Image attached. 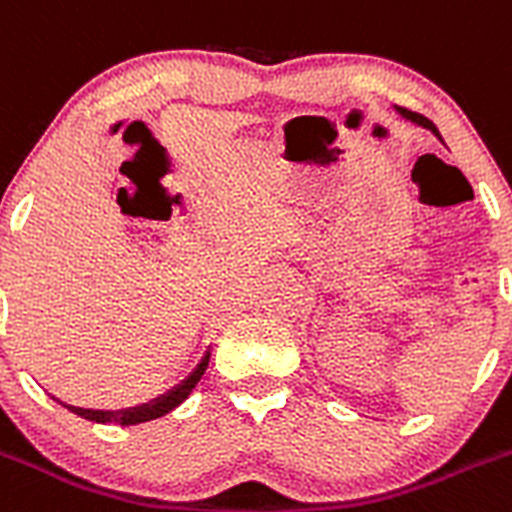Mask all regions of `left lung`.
I'll use <instances>...</instances> for the list:
<instances>
[{
	"instance_id": "left-lung-1",
	"label": "left lung",
	"mask_w": 512,
	"mask_h": 512,
	"mask_svg": "<svg viewBox=\"0 0 512 512\" xmlns=\"http://www.w3.org/2000/svg\"><path fill=\"white\" fill-rule=\"evenodd\" d=\"M399 113H401V116H404V118H409V121H412V123H417V126H424V128H429V131H432L434 136H437L439 141H442V136H439V131H437V128H434V123L429 121V118L419 116V113H412V111H407V108H399Z\"/></svg>"
}]
</instances>
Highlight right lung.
Listing matches in <instances>:
<instances>
[{
	"label": "right lung",
	"mask_w": 512,
	"mask_h": 512,
	"mask_svg": "<svg viewBox=\"0 0 512 512\" xmlns=\"http://www.w3.org/2000/svg\"><path fill=\"white\" fill-rule=\"evenodd\" d=\"M207 364H209V353L202 358V364L197 366V369L191 371L189 376H186L184 381H181L176 389H171L169 394L159 396V399L148 401V404H143V407H133V409H123V412H95V409H80V407H65L70 409L73 414H78V417L83 419H90V422H98V424H121V427H131V424H141V422H151V419H159L164 417V414L174 412L176 407H179L181 401L186 399V396L191 394V389L199 384V379L204 376V371H207ZM62 404V401H60Z\"/></svg>",
	"instance_id": "1"
}]
</instances>
